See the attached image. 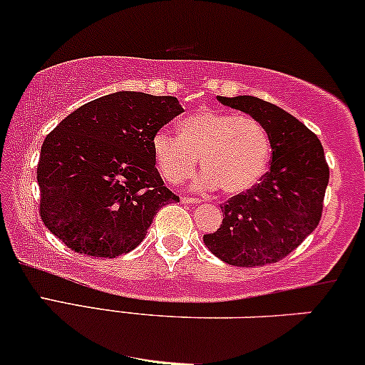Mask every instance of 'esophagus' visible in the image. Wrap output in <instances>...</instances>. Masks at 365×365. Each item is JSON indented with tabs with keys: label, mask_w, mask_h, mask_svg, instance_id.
<instances>
[{
	"label": "esophagus",
	"mask_w": 365,
	"mask_h": 365,
	"mask_svg": "<svg viewBox=\"0 0 365 365\" xmlns=\"http://www.w3.org/2000/svg\"><path fill=\"white\" fill-rule=\"evenodd\" d=\"M181 201H182V202H186V205H200V202H201L200 197H189V196L182 197Z\"/></svg>",
	"instance_id": "34e87169"
}]
</instances>
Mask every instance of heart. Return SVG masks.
Masks as SVG:
<instances>
[{"mask_svg": "<svg viewBox=\"0 0 365 365\" xmlns=\"http://www.w3.org/2000/svg\"><path fill=\"white\" fill-rule=\"evenodd\" d=\"M178 132L174 137L159 130L153 137L154 164L168 182L191 176L197 158L206 169L197 186H220L228 194L248 191L267 171L269 140L253 117L201 108L179 120Z\"/></svg>", "mask_w": 365, "mask_h": 365, "instance_id": "1", "label": "heart"}]
</instances>
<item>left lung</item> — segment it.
<instances>
[{
  "instance_id": "left-lung-1",
  "label": "left lung",
  "mask_w": 365,
  "mask_h": 365,
  "mask_svg": "<svg viewBox=\"0 0 365 365\" xmlns=\"http://www.w3.org/2000/svg\"><path fill=\"white\" fill-rule=\"evenodd\" d=\"M267 130L272 165L262 182L231 197L220 230L202 236L207 250L233 267H263L290 255L319 226L329 165L319 137L290 113L258 97H220Z\"/></svg>"
}]
</instances>
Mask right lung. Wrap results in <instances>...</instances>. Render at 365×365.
<instances>
[{
  "label": "right lung",
  "mask_w": 365,
  "mask_h": 365,
  "mask_svg": "<svg viewBox=\"0 0 365 365\" xmlns=\"http://www.w3.org/2000/svg\"><path fill=\"white\" fill-rule=\"evenodd\" d=\"M181 112L176 97L122 90L65 117L46 135L36 169L50 233L93 258L139 246L155 212L179 201L155 169L153 137Z\"/></svg>",
  "instance_id": "obj_1"
}]
</instances>
